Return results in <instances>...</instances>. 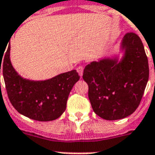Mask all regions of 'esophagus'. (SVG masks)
Listing matches in <instances>:
<instances>
[{
	"label": "esophagus",
	"instance_id": "esophagus-1",
	"mask_svg": "<svg viewBox=\"0 0 155 155\" xmlns=\"http://www.w3.org/2000/svg\"><path fill=\"white\" fill-rule=\"evenodd\" d=\"M76 71H77V72L79 73V75H80V77H82L83 72H84V67H82V66H79L77 68V69H76Z\"/></svg>",
	"mask_w": 155,
	"mask_h": 155
}]
</instances>
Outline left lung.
<instances>
[{"mask_svg":"<svg viewBox=\"0 0 155 155\" xmlns=\"http://www.w3.org/2000/svg\"><path fill=\"white\" fill-rule=\"evenodd\" d=\"M121 60L103 58L85 67L83 79L95 113L108 120L131 115L140 104L149 79L148 58L141 38L127 33L121 42Z\"/></svg>","mask_w":155,"mask_h":155,"instance_id":"1","label":"left lung"}]
</instances>
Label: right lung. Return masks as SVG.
I'll list each match as a JSON object with an SVG mask.
<instances>
[{
	"mask_svg": "<svg viewBox=\"0 0 155 155\" xmlns=\"http://www.w3.org/2000/svg\"><path fill=\"white\" fill-rule=\"evenodd\" d=\"M9 54L10 43L8 42L4 58L0 56V73L1 67L7 94L12 105L18 113L33 120L50 121L59 117L65 111L71 90L80 80L76 71L62 73L42 81L26 80L14 70Z\"/></svg>",
	"mask_w": 155,
	"mask_h": 155,
	"instance_id": "add662e5",
	"label": "right lung"
}]
</instances>
